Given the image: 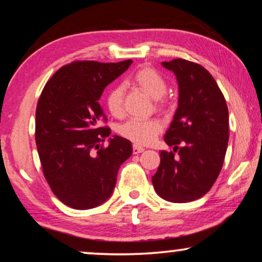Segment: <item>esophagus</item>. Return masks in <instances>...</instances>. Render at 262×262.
I'll return each mask as SVG.
<instances>
[{
    "label": "esophagus",
    "mask_w": 262,
    "mask_h": 262,
    "mask_svg": "<svg viewBox=\"0 0 262 262\" xmlns=\"http://www.w3.org/2000/svg\"><path fill=\"white\" fill-rule=\"evenodd\" d=\"M132 151H134V154H139V152L144 151V148L141 147V145L134 144V147H132Z\"/></svg>",
    "instance_id": "34e87169"
}]
</instances>
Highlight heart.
Here are the masks:
<instances>
[{
	"label": "heart",
	"instance_id": "heart-1",
	"mask_svg": "<svg viewBox=\"0 0 262 262\" xmlns=\"http://www.w3.org/2000/svg\"><path fill=\"white\" fill-rule=\"evenodd\" d=\"M132 81L138 89L144 91L154 98L155 110L161 111L168 106V97L166 96L167 81L164 76L151 67H141L132 76ZM124 88L113 85L106 94V106L110 113L115 118H121L125 113ZM162 131V124L159 119H131L119 127V134L136 144H149Z\"/></svg>",
	"mask_w": 262,
	"mask_h": 262
}]
</instances>
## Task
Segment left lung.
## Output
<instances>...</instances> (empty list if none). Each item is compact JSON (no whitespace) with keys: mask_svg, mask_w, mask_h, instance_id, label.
<instances>
[{"mask_svg":"<svg viewBox=\"0 0 262 262\" xmlns=\"http://www.w3.org/2000/svg\"><path fill=\"white\" fill-rule=\"evenodd\" d=\"M162 66L176 74L179 98L165 135L173 150L160 152V166L151 182L166 201L191 202L209 191L222 171L229 142V110L215 79L201 64L174 59Z\"/></svg>","mask_w":262,"mask_h":262,"instance_id":"1","label":"left lung"}]
</instances>
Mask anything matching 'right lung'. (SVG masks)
<instances>
[{"label":"right lung","instance_id":"right-lung-1","mask_svg":"<svg viewBox=\"0 0 262 262\" xmlns=\"http://www.w3.org/2000/svg\"><path fill=\"white\" fill-rule=\"evenodd\" d=\"M121 62L73 61L47 81L36 110V145L54 195L74 209H90L111 198L118 171L132 154L131 142L114 136L98 103L104 88L126 71Z\"/></svg>","mask_w":262,"mask_h":262}]
</instances>
